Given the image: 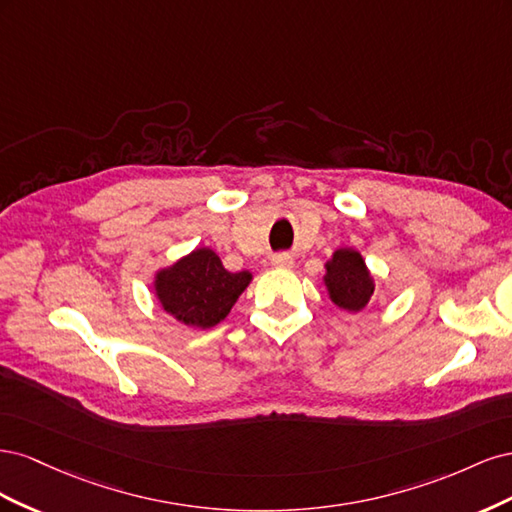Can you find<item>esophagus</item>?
I'll use <instances>...</instances> for the list:
<instances>
[{
	"instance_id": "esophagus-1",
	"label": "esophagus",
	"mask_w": 512,
	"mask_h": 512,
	"mask_svg": "<svg viewBox=\"0 0 512 512\" xmlns=\"http://www.w3.org/2000/svg\"><path fill=\"white\" fill-rule=\"evenodd\" d=\"M271 262H273V267L288 269V267H292V256L288 252H280V254H273Z\"/></svg>"
}]
</instances>
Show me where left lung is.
Here are the masks:
<instances>
[{
	"label": "left lung",
	"mask_w": 512,
	"mask_h": 512,
	"mask_svg": "<svg viewBox=\"0 0 512 512\" xmlns=\"http://www.w3.org/2000/svg\"><path fill=\"white\" fill-rule=\"evenodd\" d=\"M324 284L329 288L333 303L348 312H359L374 294V282H371L365 260L354 250H337L333 254L327 262Z\"/></svg>",
	"instance_id": "left-lung-1"
}]
</instances>
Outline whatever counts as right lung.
<instances>
[{"instance_id": "1", "label": "right lung", "mask_w": 512, "mask_h": 512, "mask_svg": "<svg viewBox=\"0 0 512 512\" xmlns=\"http://www.w3.org/2000/svg\"><path fill=\"white\" fill-rule=\"evenodd\" d=\"M252 282V273H230L220 256L200 247L177 265L158 273L156 294L168 314L192 327L211 329L224 320L239 294Z\"/></svg>"}]
</instances>
